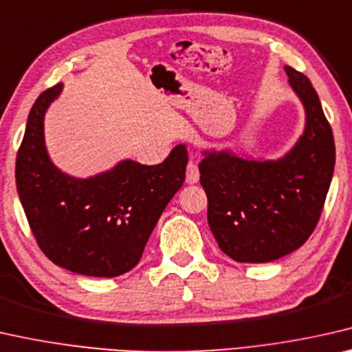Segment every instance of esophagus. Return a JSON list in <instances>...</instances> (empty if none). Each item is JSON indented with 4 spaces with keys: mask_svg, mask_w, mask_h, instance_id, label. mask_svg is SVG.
I'll return each mask as SVG.
<instances>
[{
    "mask_svg": "<svg viewBox=\"0 0 352 352\" xmlns=\"http://www.w3.org/2000/svg\"><path fill=\"white\" fill-rule=\"evenodd\" d=\"M199 182V167L196 162H188L186 166V183L194 185V183Z\"/></svg>",
    "mask_w": 352,
    "mask_h": 352,
    "instance_id": "obj_1",
    "label": "esophagus"
}]
</instances>
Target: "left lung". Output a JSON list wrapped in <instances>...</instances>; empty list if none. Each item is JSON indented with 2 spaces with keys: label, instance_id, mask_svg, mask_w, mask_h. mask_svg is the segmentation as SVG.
Returning <instances> with one entry per match:
<instances>
[{
  "label": "left lung",
  "instance_id": "8db88e82",
  "mask_svg": "<svg viewBox=\"0 0 352 352\" xmlns=\"http://www.w3.org/2000/svg\"><path fill=\"white\" fill-rule=\"evenodd\" d=\"M305 109V129L278 160H251L229 150L202 151L207 219L223 253L237 262H270L292 253L316 228L335 167L332 128L311 82L285 66Z\"/></svg>",
  "mask_w": 352,
  "mask_h": 352
}]
</instances>
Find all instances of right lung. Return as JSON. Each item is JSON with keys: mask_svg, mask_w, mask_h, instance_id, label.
Listing matches in <instances>:
<instances>
[{"mask_svg": "<svg viewBox=\"0 0 352 352\" xmlns=\"http://www.w3.org/2000/svg\"><path fill=\"white\" fill-rule=\"evenodd\" d=\"M63 90L56 83L30 110L15 162V183L26 219L47 258L87 276L129 272L167 204L185 182L188 151L177 145L164 162L145 166L123 160L110 170L76 178L47 153L44 117Z\"/></svg>", "mask_w": 352, "mask_h": 352, "instance_id": "obj_1", "label": "right lung"}]
</instances>
